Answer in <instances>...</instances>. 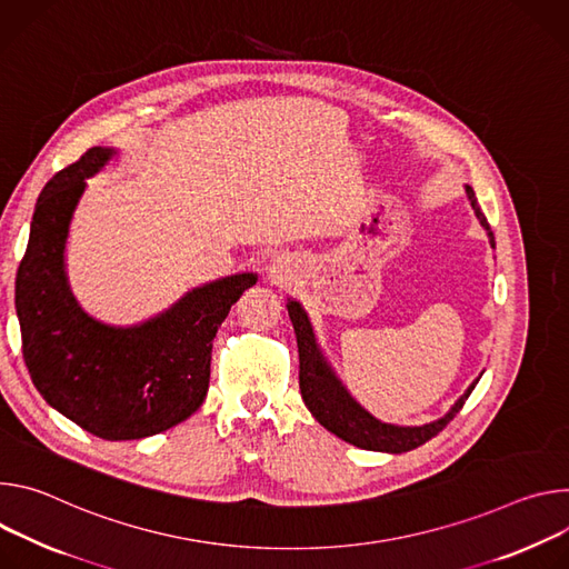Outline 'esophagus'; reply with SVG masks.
I'll use <instances>...</instances> for the list:
<instances>
[{
    "mask_svg": "<svg viewBox=\"0 0 569 569\" xmlns=\"http://www.w3.org/2000/svg\"><path fill=\"white\" fill-rule=\"evenodd\" d=\"M269 276H271V280H276V282H284V280L289 278V264L278 258V260L269 267Z\"/></svg>",
    "mask_w": 569,
    "mask_h": 569,
    "instance_id": "esophagus-1",
    "label": "esophagus"
}]
</instances>
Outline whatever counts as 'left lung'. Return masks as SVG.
<instances>
[{"label":"left lung","mask_w":569,"mask_h":569,"mask_svg":"<svg viewBox=\"0 0 569 569\" xmlns=\"http://www.w3.org/2000/svg\"><path fill=\"white\" fill-rule=\"evenodd\" d=\"M466 192H468V199L472 203L477 219L488 230L490 243L495 246V237L490 232V226H488L483 212L477 206L472 187H466ZM287 309H289V319L293 323V332H296V341H298V359H300L298 380H300V396H302L307 409L328 431H332L335 436L343 438L346 443H352L361 450L402 455V452H409V450L427 443L429 438H433L438 431H443L450 425V420L463 409L475 385L479 382L477 380L459 398V402L452 407V411L448 416H443L436 422H429L422 427H396V425L380 422V420H375L368 411H363L348 396V391L339 385L332 370L326 366L302 307L296 300H289Z\"/></svg>","instance_id":"8db88e82"}]
</instances>
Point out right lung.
<instances>
[{"label":"right lung","mask_w":569,"mask_h":569,"mask_svg":"<svg viewBox=\"0 0 569 569\" xmlns=\"http://www.w3.org/2000/svg\"><path fill=\"white\" fill-rule=\"evenodd\" d=\"M110 156L112 149L92 147L44 184L16 278V309L40 396L92 436L136 440L203 405L214 335L258 278L241 273L194 289L140 328L117 330L86 317L70 293L62 250L86 178Z\"/></svg>","instance_id":"obj_1"}]
</instances>
